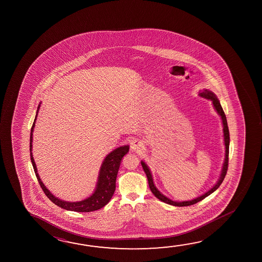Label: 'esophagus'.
Instances as JSON below:
<instances>
[{
  "instance_id": "obj_1",
  "label": "esophagus",
  "mask_w": 262,
  "mask_h": 262,
  "mask_svg": "<svg viewBox=\"0 0 262 262\" xmlns=\"http://www.w3.org/2000/svg\"><path fill=\"white\" fill-rule=\"evenodd\" d=\"M142 148V143L140 141H134L132 142V145H130V149L133 151H138V150H141Z\"/></svg>"
}]
</instances>
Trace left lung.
I'll return each mask as SVG.
<instances>
[{
  "label": "left lung",
  "mask_w": 262,
  "mask_h": 262,
  "mask_svg": "<svg viewBox=\"0 0 262 262\" xmlns=\"http://www.w3.org/2000/svg\"><path fill=\"white\" fill-rule=\"evenodd\" d=\"M199 96L202 98H205V99H210L214 106V110L216 111V112L219 113V116L221 117V120H222V124H223V133H224V143H225V149H226V154H225V161H224L223 167H222V171H221V174L219 177V181L216 182V184L210 189L208 190L206 193L202 194L198 198H194L193 200H189V201H182V202H176L172 201L170 198H166L164 194L161 193L159 191L158 189L156 188L155 184H154V179H152V176H151V172H150V169L147 166L143 161L141 162L142 163V168L145 172L146 176H147V179H148V183H149V186H150V191L151 193H154L155 195V198H158L159 200L166 203L168 205H171V206H192L193 204H196L198 202L202 201L203 199H205L206 196H208L209 194L212 193H214V191L216 189L219 188L220 185L222 184L224 179H225V176L227 174V167H228V154H229V130H228V126H227V118L225 115V112H224L223 108L221 107V104L219 102V99L216 98V96L213 93L211 90H203L200 91Z\"/></svg>",
  "instance_id": "1"
}]
</instances>
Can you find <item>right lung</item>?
I'll return each instance as SVG.
<instances>
[{"mask_svg": "<svg viewBox=\"0 0 262 262\" xmlns=\"http://www.w3.org/2000/svg\"><path fill=\"white\" fill-rule=\"evenodd\" d=\"M40 104L37 107V112L35 116L34 123L32 126L30 133V157L31 162L33 164V167L35 170V176L38 180L39 185L43 189V193L47 194L50 200L55 205L59 206L61 208H64L66 210L75 211V212H91V211L99 210L106 206L110 200L112 199L113 193L116 189V178L118 171L120 168L121 159L129 151V145L120 146L112 152H110L104 159L103 163L99 169L98 182L96 185L94 193L90 195V198H86L84 200L79 202H68L61 200L59 198H56L53 193L48 190L43 184L42 180L40 179L37 168L35 165V160L32 154V142H33V133L35 128V120L38 113Z\"/></svg>", "mask_w": 262, "mask_h": 262, "instance_id": "add662e5", "label": "right lung"}]
</instances>
